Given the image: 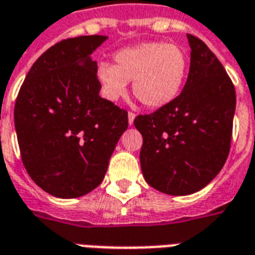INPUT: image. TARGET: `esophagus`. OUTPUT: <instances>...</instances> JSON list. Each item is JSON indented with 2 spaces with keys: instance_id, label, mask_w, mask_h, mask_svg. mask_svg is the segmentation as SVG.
I'll return each mask as SVG.
<instances>
[{
  "instance_id": "1",
  "label": "esophagus",
  "mask_w": 255,
  "mask_h": 255,
  "mask_svg": "<svg viewBox=\"0 0 255 255\" xmlns=\"http://www.w3.org/2000/svg\"><path fill=\"white\" fill-rule=\"evenodd\" d=\"M133 120H135V115H133L132 112H129V113H128V124L132 126Z\"/></svg>"
}]
</instances>
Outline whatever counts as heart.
I'll return each mask as SVG.
<instances>
[{
    "mask_svg": "<svg viewBox=\"0 0 255 255\" xmlns=\"http://www.w3.org/2000/svg\"><path fill=\"white\" fill-rule=\"evenodd\" d=\"M188 73L184 49L153 41L123 49L115 54V65L100 63L95 76L106 100L117 101L127 93L128 82L144 106L158 109L176 100Z\"/></svg>",
    "mask_w": 255,
    "mask_h": 255,
    "instance_id": "b5f03b06",
    "label": "heart"
}]
</instances>
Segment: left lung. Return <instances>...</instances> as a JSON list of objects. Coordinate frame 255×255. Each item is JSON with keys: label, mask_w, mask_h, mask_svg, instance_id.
Listing matches in <instances>:
<instances>
[{"label": "left lung", "mask_w": 255, "mask_h": 255, "mask_svg": "<svg viewBox=\"0 0 255 255\" xmlns=\"http://www.w3.org/2000/svg\"><path fill=\"white\" fill-rule=\"evenodd\" d=\"M184 89L169 105L138 116L143 136L140 168L151 187L168 195H190L206 187L230 153L236 108L235 87L223 64L197 36Z\"/></svg>", "instance_id": "8db88e82"}]
</instances>
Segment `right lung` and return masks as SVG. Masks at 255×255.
<instances>
[{"mask_svg":"<svg viewBox=\"0 0 255 255\" xmlns=\"http://www.w3.org/2000/svg\"><path fill=\"white\" fill-rule=\"evenodd\" d=\"M104 35L71 38L47 49L27 73L14 105L21 160L36 186L78 198L98 187L128 128V113L101 98L91 54Z\"/></svg>","mask_w":255,"mask_h":255,"instance_id":"add662e5","label":"right lung"}]
</instances>
